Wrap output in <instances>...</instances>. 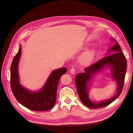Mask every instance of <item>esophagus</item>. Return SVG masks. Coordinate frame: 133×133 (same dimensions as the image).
<instances>
[{
    "label": "esophagus",
    "mask_w": 133,
    "mask_h": 133,
    "mask_svg": "<svg viewBox=\"0 0 133 133\" xmlns=\"http://www.w3.org/2000/svg\"><path fill=\"white\" fill-rule=\"evenodd\" d=\"M70 73L71 74H74L75 73V69L74 68H71V69L70 70Z\"/></svg>",
    "instance_id": "esophagus-1"
}]
</instances>
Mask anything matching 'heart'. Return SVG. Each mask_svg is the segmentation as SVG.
Returning a JSON list of instances; mask_svg holds the SVG:
<instances>
[{"mask_svg": "<svg viewBox=\"0 0 133 133\" xmlns=\"http://www.w3.org/2000/svg\"><path fill=\"white\" fill-rule=\"evenodd\" d=\"M95 55V50L93 48H89L80 54L79 57L80 61L84 64H89L93 61Z\"/></svg>", "mask_w": 133, "mask_h": 133, "instance_id": "obj_1", "label": "heart"}]
</instances>
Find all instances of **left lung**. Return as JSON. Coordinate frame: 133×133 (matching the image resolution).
<instances>
[{
	"mask_svg": "<svg viewBox=\"0 0 133 133\" xmlns=\"http://www.w3.org/2000/svg\"><path fill=\"white\" fill-rule=\"evenodd\" d=\"M110 39L114 44L108 50L107 53H110L111 54L102 58L90 66L85 68L84 73H78L75 76V84L80 100L88 108L95 109L108 105L119 97L123 90L127 68V60L117 41L114 38ZM105 68L110 69L111 77L117 83L116 94L109 99L95 102L91 101L89 96L88 91L90 84L95 75Z\"/></svg>",
	"mask_w": 133,
	"mask_h": 133,
	"instance_id": "1",
	"label": "left lung"
}]
</instances>
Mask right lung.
I'll use <instances>...</instances> for the list:
<instances>
[{"instance_id": "1", "label": "right lung", "mask_w": 133, "mask_h": 133, "mask_svg": "<svg viewBox=\"0 0 133 133\" xmlns=\"http://www.w3.org/2000/svg\"><path fill=\"white\" fill-rule=\"evenodd\" d=\"M22 53L21 45L14 57L10 66V85L12 92L17 101L31 110H49L55 105L57 91L60 78L66 73V68H61L51 71L41 89L31 91L23 87L20 83L18 65Z\"/></svg>"}]
</instances>
